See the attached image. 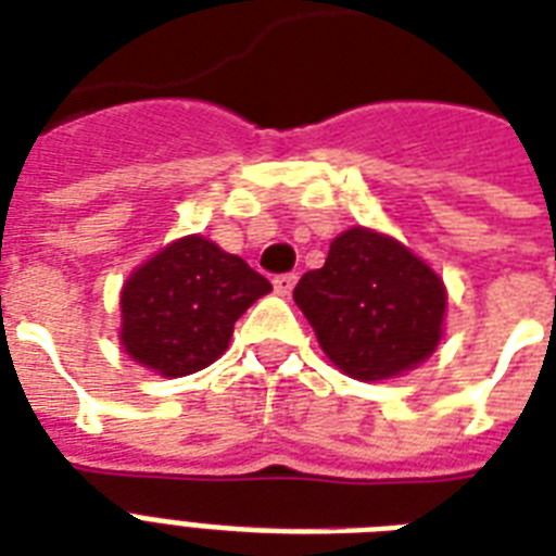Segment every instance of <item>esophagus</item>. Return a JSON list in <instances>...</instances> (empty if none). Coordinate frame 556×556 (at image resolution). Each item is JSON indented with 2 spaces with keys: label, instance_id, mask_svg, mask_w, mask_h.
Wrapping results in <instances>:
<instances>
[{
  "label": "esophagus",
  "instance_id": "esophagus-1",
  "mask_svg": "<svg viewBox=\"0 0 556 556\" xmlns=\"http://www.w3.org/2000/svg\"><path fill=\"white\" fill-rule=\"evenodd\" d=\"M295 281H299V275L295 273H283V275H275V292L278 295H290L292 287H295Z\"/></svg>",
  "mask_w": 556,
  "mask_h": 556
}]
</instances>
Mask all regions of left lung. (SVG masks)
Instances as JSON below:
<instances>
[{
	"instance_id": "obj_1",
	"label": "left lung",
	"mask_w": 556,
	"mask_h": 556,
	"mask_svg": "<svg viewBox=\"0 0 556 556\" xmlns=\"http://www.w3.org/2000/svg\"><path fill=\"white\" fill-rule=\"evenodd\" d=\"M292 299L330 363L365 382L424 363L441 339L446 309L441 278L371 229L339 235L325 266L301 275Z\"/></svg>"
}]
</instances>
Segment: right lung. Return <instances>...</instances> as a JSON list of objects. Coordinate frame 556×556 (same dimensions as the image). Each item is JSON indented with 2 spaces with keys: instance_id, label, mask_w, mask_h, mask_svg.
<instances>
[{
  "instance_id": "add662e5",
  "label": "right lung",
  "mask_w": 556,
  "mask_h": 556,
  "mask_svg": "<svg viewBox=\"0 0 556 556\" xmlns=\"http://www.w3.org/2000/svg\"><path fill=\"white\" fill-rule=\"evenodd\" d=\"M264 275L193 235L139 266L122 290V342L136 363L185 377L229 348L231 330L261 295Z\"/></svg>"
}]
</instances>
